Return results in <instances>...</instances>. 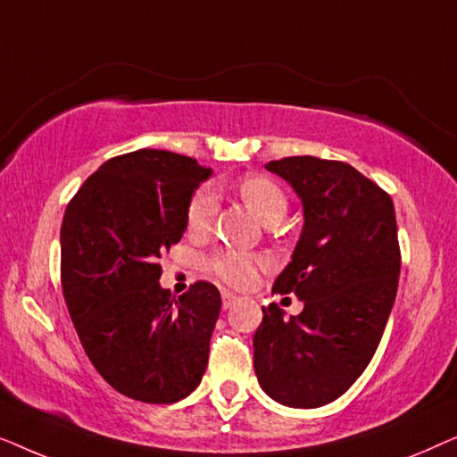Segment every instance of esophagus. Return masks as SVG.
I'll return each mask as SVG.
<instances>
[{"label": "esophagus", "instance_id": "34e87169", "mask_svg": "<svg viewBox=\"0 0 457 457\" xmlns=\"http://www.w3.org/2000/svg\"><path fill=\"white\" fill-rule=\"evenodd\" d=\"M235 303H237V295H233L230 291H222V308L228 310V308H233Z\"/></svg>", "mask_w": 457, "mask_h": 457}]
</instances>
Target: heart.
Wrapping results in <instances>:
<instances>
[{
	"label": "heart",
	"instance_id": "heart-1",
	"mask_svg": "<svg viewBox=\"0 0 457 457\" xmlns=\"http://www.w3.org/2000/svg\"><path fill=\"white\" fill-rule=\"evenodd\" d=\"M233 191L239 195V199L245 204V208L258 218L262 224L272 227V224L280 222L287 214V195L280 189L277 180L264 174H247L237 180L233 185ZM216 216V197L214 193L208 189L197 191L191 197L189 208H187V230L191 235H205L214 224ZM266 262L258 253H245V252H220L214 258H210L208 268L222 278L224 283L233 287H245L255 278V274Z\"/></svg>",
	"mask_w": 457,
	"mask_h": 457
}]
</instances>
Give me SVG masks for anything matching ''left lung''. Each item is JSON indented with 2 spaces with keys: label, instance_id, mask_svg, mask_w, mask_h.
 Masks as SVG:
<instances>
[{
  "label": "left lung",
  "instance_id": "8db88e82",
  "mask_svg": "<svg viewBox=\"0 0 457 457\" xmlns=\"http://www.w3.org/2000/svg\"><path fill=\"white\" fill-rule=\"evenodd\" d=\"M266 170L302 199V235L272 289L295 293L303 310L285 320L277 303L262 308L255 377L274 402L320 408L360 378L389 320L402 268L395 208L345 162L293 155Z\"/></svg>",
  "mask_w": 457,
  "mask_h": 457
}]
</instances>
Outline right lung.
I'll return each instance as SVG.
<instances>
[{
	"mask_svg": "<svg viewBox=\"0 0 457 457\" xmlns=\"http://www.w3.org/2000/svg\"><path fill=\"white\" fill-rule=\"evenodd\" d=\"M210 177L187 155L137 149L99 166L62 220L74 328L97 372L137 402H180L208 366L220 293L199 280L174 299L158 258L180 241L193 193Z\"/></svg>",
	"mask_w": 457,
	"mask_h": 457,
	"instance_id": "1",
	"label": "right lung"
}]
</instances>
